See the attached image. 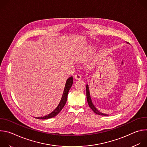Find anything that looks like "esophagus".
<instances>
[{
    "label": "esophagus",
    "instance_id": "1",
    "mask_svg": "<svg viewBox=\"0 0 147 147\" xmlns=\"http://www.w3.org/2000/svg\"><path fill=\"white\" fill-rule=\"evenodd\" d=\"M74 78L76 79V80H81V76L79 74V73H77L75 74L74 76Z\"/></svg>",
    "mask_w": 147,
    "mask_h": 147
}]
</instances>
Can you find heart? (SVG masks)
Instances as JSON below:
<instances>
[{
	"label": "heart",
	"instance_id": "b5f03b06",
	"mask_svg": "<svg viewBox=\"0 0 147 147\" xmlns=\"http://www.w3.org/2000/svg\"><path fill=\"white\" fill-rule=\"evenodd\" d=\"M94 50H95V49L92 46H90L89 47L87 48L86 52L87 53H92L94 51Z\"/></svg>",
	"mask_w": 147,
	"mask_h": 147
}]
</instances>
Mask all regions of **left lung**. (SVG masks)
Listing matches in <instances>:
<instances>
[{"label": "left lung", "instance_id": "8db88e82", "mask_svg": "<svg viewBox=\"0 0 147 147\" xmlns=\"http://www.w3.org/2000/svg\"><path fill=\"white\" fill-rule=\"evenodd\" d=\"M86 92H87V102L88 103V105L90 107V108L93 111V112L94 113H95L97 115H102V116H108V115L107 114H104L102 113L101 112H100L96 108V107L94 106V105L93 104L91 98V95H90V89H89V87L88 85L87 84L86 86Z\"/></svg>", "mask_w": 147, "mask_h": 147}]
</instances>
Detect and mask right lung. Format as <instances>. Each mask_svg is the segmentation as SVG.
<instances>
[{"label":"right lung","mask_w":147,"mask_h":147,"mask_svg":"<svg viewBox=\"0 0 147 147\" xmlns=\"http://www.w3.org/2000/svg\"><path fill=\"white\" fill-rule=\"evenodd\" d=\"M73 78L72 76H71L66 81L64 91H63V93L62 97L60 101V103H59L57 108L52 112H51L50 114H49L47 116H44L43 117H36L35 118L38 119H48L53 117L56 116V115H57L58 113L61 111L63 108L64 106L65 105L67 99L68 92L73 85Z\"/></svg>","instance_id":"1"}]
</instances>
